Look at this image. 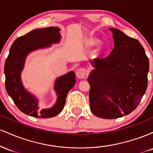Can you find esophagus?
<instances>
[{"label": "esophagus", "mask_w": 153, "mask_h": 153, "mask_svg": "<svg viewBox=\"0 0 153 153\" xmlns=\"http://www.w3.org/2000/svg\"><path fill=\"white\" fill-rule=\"evenodd\" d=\"M86 73H87L86 70H85V68H80L76 72L77 77L80 79L85 78V75H86Z\"/></svg>", "instance_id": "esophagus-1"}]
</instances>
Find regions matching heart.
I'll use <instances>...</instances> for the list:
<instances>
[{"instance_id": "heart-1", "label": "heart", "mask_w": 153, "mask_h": 153, "mask_svg": "<svg viewBox=\"0 0 153 153\" xmlns=\"http://www.w3.org/2000/svg\"><path fill=\"white\" fill-rule=\"evenodd\" d=\"M90 43L91 44V45H94V44H96V40H95V39H93V40H91Z\"/></svg>"}]
</instances>
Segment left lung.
Masks as SVG:
<instances>
[{
    "label": "left lung",
    "mask_w": 153,
    "mask_h": 153,
    "mask_svg": "<svg viewBox=\"0 0 153 153\" xmlns=\"http://www.w3.org/2000/svg\"><path fill=\"white\" fill-rule=\"evenodd\" d=\"M109 29L114 48L108 57L91 62L95 69L88 78L91 110L103 119L119 118L132 112L148 82L149 59L140 42L119 29Z\"/></svg>",
    "instance_id": "8db88e82"
}]
</instances>
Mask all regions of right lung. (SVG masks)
<instances>
[{"instance_id": "add662e5", "label": "right lung", "mask_w": 153, "mask_h": 153, "mask_svg": "<svg viewBox=\"0 0 153 153\" xmlns=\"http://www.w3.org/2000/svg\"><path fill=\"white\" fill-rule=\"evenodd\" d=\"M59 29L57 27L35 29L15 40L10 47L4 65L5 86L7 93L23 113L38 118L55 117L63 109L68 93L75 85V74L73 71L61 76L56 80L54 89L57 100L50 109L39 110L38 101L23 87L20 73L24 68L26 56L31 51L51 45L59 42Z\"/></svg>"}]
</instances>
